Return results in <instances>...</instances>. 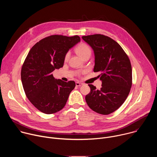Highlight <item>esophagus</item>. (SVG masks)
I'll use <instances>...</instances> for the list:
<instances>
[{
  "mask_svg": "<svg viewBox=\"0 0 157 157\" xmlns=\"http://www.w3.org/2000/svg\"><path fill=\"white\" fill-rule=\"evenodd\" d=\"M84 84L83 83H82V82H76V86H82V85H83Z\"/></svg>",
  "mask_w": 157,
  "mask_h": 157,
  "instance_id": "obj_1",
  "label": "esophagus"
}]
</instances>
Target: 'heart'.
I'll list each match as a JSON object with an SVG mask.
<instances>
[{
	"mask_svg": "<svg viewBox=\"0 0 157 157\" xmlns=\"http://www.w3.org/2000/svg\"><path fill=\"white\" fill-rule=\"evenodd\" d=\"M76 53L81 58H83L86 56H90L91 55V50L87 44L86 43H81L76 48ZM69 57V53H67L65 56V59H67Z\"/></svg>",
	"mask_w": 157,
	"mask_h": 157,
	"instance_id": "1",
	"label": "heart"
}]
</instances>
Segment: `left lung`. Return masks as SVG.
Returning a JSON list of instances; mask_svg holds the SVG:
<instances>
[{"instance_id": "1", "label": "left lung", "mask_w": 157, "mask_h": 157, "mask_svg": "<svg viewBox=\"0 0 157 157\" xmlns=\"http://www.w3.org/2000/svg\"><path fill=\"white\" fill-rule=\"evenodd\" d=\"M82 38L94 51V72H99L102 87L98 90L89 84L91 92L86 96L88 105L96 113H113L127 99L132 86V73L130 59L120 44L109 36L95 34Z\"/></svg>"}]
</instances>
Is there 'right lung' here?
Segmentation results:
<instances>
[{"instance_id":"right-lung-1","label":"right lung","mask_w":157,"mask_h":157,"mask_svg":"<svg viewBox=\"0 0 157 157\" xmlns=\"http://www.w3.org/2000/svg\"><path fill=\"white\" fill-rule=\"evenodd\" d=\"M81 41L78 35H51L30 49L22 65L21 79L25 94L42 113L51 114L61 110L76 84L55 79L52 72L62 68L66 53Z\"/></svg>"}]
</instances>
